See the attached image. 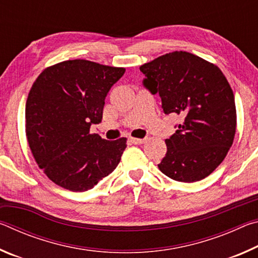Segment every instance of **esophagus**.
I'll use <instances>...</instances> for the list:
<instances>
[{"instance_id":"1","label":"esophagus","mask_w":258,"mask_h":258,"mask_svg":"<svg viewBox=\"0 0 258 258\" xmlns=\"http://www.w3.org/2000/svg\"><path fill=\"white\" fill-rule=\"evenodd\" d=\"M130 141L134 143V145H142L146 141L145 139H137V138H130Z\"/></svg>"}]
</instances>
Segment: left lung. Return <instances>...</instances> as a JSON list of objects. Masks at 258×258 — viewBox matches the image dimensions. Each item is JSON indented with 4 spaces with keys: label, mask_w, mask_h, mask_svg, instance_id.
Returning <instances> with one entry per match:
<instances>
[{
    "label": "left lung",
    "mask_w": 258,
    "mask_h": 258,
    "mask_svg": "<svg viewBox=\"0 0 258 258\" xmlns=\"http://www.w3.org/2000/svg\"><path fill=\"white\" fill-rule=\"evenodd\" d=\"M142 84L159 94L166 115H178L176 132L166 139L158 167L178 182H196L215 171L232 146L234 95L215 64L184 51L164 54L140 67Z\"/></svg>",
    "instance_id": "8db88e82"
}]
</instances>
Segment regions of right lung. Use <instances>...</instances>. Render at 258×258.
<instances>
[{
	"label": "right lung",
	"instance_id": "obj_1",
	"mask_svg": "<svg viewBox=\"0 0 258 258\" xmlns=\"http://www.w3.org/2000/svg\"><path fill=\"white\" fill-rule=\"evenodd\" d=\"M125 68L67 60L44 69L26 102V135L36 163L63 189H92L119 164L126 138L91 134L102 119L104 99Z\"/></svg>",
	"mask_w": 258,
	"mask_h": 258
}]
</instances>
